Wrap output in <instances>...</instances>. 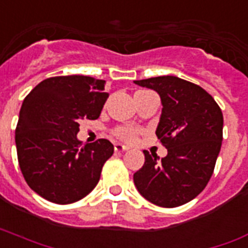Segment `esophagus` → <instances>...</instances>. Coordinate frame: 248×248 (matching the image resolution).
<instances>
[{
  "label": "esophagus",
  "mask_w": 248,
  "mask_h": 248,
  "mask_svg": "<svg viewBox=\"0 0 248 248\" xmlns=\"http://www.w3.org/2000/svg\"><path fill=\"white\" fill-rule=\"evenodd\" d=\"M129 150V147L122 145V143H115V151L116 153H124V151Z\"/></svg>",
  "instance_id": "34e87169"
}]
</instances>
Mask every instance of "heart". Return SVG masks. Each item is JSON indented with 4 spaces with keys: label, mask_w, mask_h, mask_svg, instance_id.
<instances>
[{
    "label": "heart",
    "mask_w": 248,
    "mask_h": 248,
    "mask_svg": "<svg viewBox=\"0 0 248 248\" xmlns=\"http://www.w3.org/2000/svg\"><path fill=\"white\" fill-rule=\"evenodd\" d=\"M115 134L118 136L119 138H122L124 141H133L134 137H136V132L132 128H126V126H122V128H118L115 130Z\"/></svg>",
    "instance_id": "obj_1"
}]
</instances>
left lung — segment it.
<instances>
[{
    "label": "left lung",
    "instance_id": "obj_1",
    "mask_svg": "<svg viewBox=\"0 0 248 248\" xmlns=\"http://www.w3.org/2000/svg\"><path fill=\"white\" fill-rule=\"evenodd\" d=\"M155 90L162 101L156 136L167 156L143 151L145 164L133 174L142 197L156 206L172 208L193 201L210 181L221 149V108L211 94L176 76L136 80Z\"/></svg>",
    "mask_w": 248,
    "mask_h": 248
}]
</instances>
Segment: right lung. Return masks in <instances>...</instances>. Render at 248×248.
<instances>
[{"instance_id":"obj_1","label":"right lung","mask_w":248,"mask_h":248,"mask_svg":"<svg viewBox=\"0 0 248 248\" xmlns=\"http://www.w3.org/2000/svg\"><path fill=\"white\" fill-rule=\"evenodd\" d=\"M105 80L71 75L49 78L24 98L15 129L24 180L46 201L70 204L86 197L99 181L114 145L101 138L82 145L78 123L99 118L108 98Z\"/></svg>"}]
</instances>
